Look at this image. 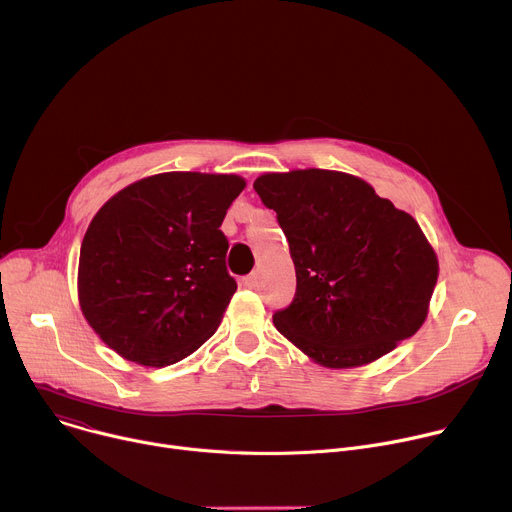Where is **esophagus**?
I'll return each mask as SVG.
<instances>
[{"mask_svg":"<svg viewBox=\"0 0 512 512\" xmlns=\"http://www.w3.org/2000/svg\"><path fill=\"white\" fill-rule=\"evenodd\" d=\"M241 285L247 287V289H255V287H257V277L251 273V275H247V277L241 279Z\"/></svg>","mask_w":512,"mask_h":512,"instance_id":"obj_1","label":"esophagus"}]
</instances>
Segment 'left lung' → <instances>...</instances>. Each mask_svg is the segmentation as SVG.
Listing matches in <instances>:
<instances>
[{
    "label": "left lung",
    "mask_w": 512,
    "mask_h": 512,
    "mask_svg": "<svg viewBox=\"0 0 512 512\" xmlns=\"http://www.w3.org/2000/svg\"><path fill=\"white\" fill-rule=\"evenodd\" d=\"M277 213L297 287L275 327L327 368L392 352L426 319L438 261L420 225L358 177L291 170L253 183Z\"/></svg>",
    "instance_id": "8db88e82"
}]
</instances>
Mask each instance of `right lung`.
<instances>
[{"instance_id":"1","label":"right lung","mask_w":512,"mask_h":512,"mask_svg":"<svg viewBox=\"0 0 512 512\" xmlns=\"http://www.w3.org/2000/svg\"><path fill=\"white\" fill-rule=\"evenodd\" d=\"M243 189L235 175L162 173L96 213L80 247L78 297L108 348L162 368L215 333L237 289L219 227Z\"/></svg>"}]
</instances>
